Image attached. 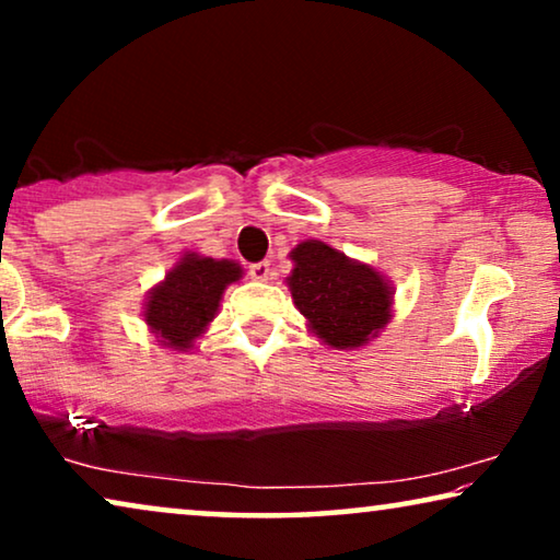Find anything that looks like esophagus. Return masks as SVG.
<instances>
[{
    "label": "esophagus",
    "mask_w": 560,
    "mask_h": 560,
    "mask_svg": "<svg viewBox=\"0 0 560 560\" xmlns=\"http://www.w3.org/2000/svg\"><path fill=\"white\" fill-rule=\"evenodd\" d=\"M249 275L255 280H270L272 267H270V262H267V259H259V262H252L249 265Z\"/></svg>",
    "instance_id": "1"
}]
</instances>
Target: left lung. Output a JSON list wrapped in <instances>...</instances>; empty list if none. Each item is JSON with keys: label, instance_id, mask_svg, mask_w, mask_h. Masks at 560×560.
<instances>
[{"label": "left lung", "instance_id": "1", "mask_svg": "<svg viewBox=\"0 0 560 560\" xmlns=\"http://www.w3.org/2000/svg\"><path fill=\"white\" fill-rule=\"evenodd\" d=\"M295 270L288 278L298 311L336 349L362 347L387 324L389 290L370 265L351 262L324 242L293 249Z\"/></svg>", "mask_w": 560, "mask_h": 560}]
</instances>
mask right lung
Masks as SVG:
<instances>
[{"instance_id": "right-lung-1", "label": "right lung", "mask_w": 560, "mask_h": 560, "mask_svg": "<svg viewBox=\"0 0 560 560\" xmlns=\"http://www.w3.org/2000/svg\"><path fill=\"white\" fill-rule=\"evenodd\" d=\"M240 265L229 259L183 257L163 285L152 290L144 320L167 347L188 349L219 308L229 282L240 280Z\"/></svg>"}]
</instances>
